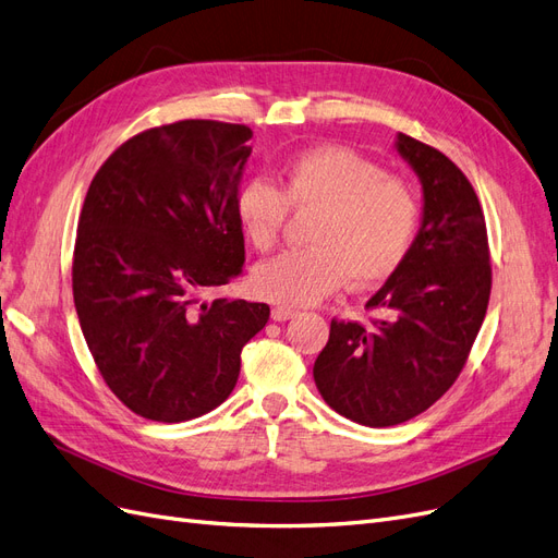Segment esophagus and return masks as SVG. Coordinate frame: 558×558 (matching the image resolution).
Masks as SVG:
<instances>
[{
  "instance_id": "1",
  "label": "esophagus",
  "mask_w": 558,
  "mask_h": 558,
  "mask_svg": "<svg viewBox=\"0 0 558 558\" xmlns=\"http://www.w3.org/2000/svg\"><path fill=\"white\" fill-rule=\"evenodd\" d=\"M296 315H299V311H296V308H290V305H276V308L271 311V317H274L276 322L292 319V317H296Z\"/></svg>"
}]
</instances>
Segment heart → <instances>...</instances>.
Returning a JSON list of instances; mask_svg holds the SVG:
<instances>
[{
    "label": "heart",
    "instance_id": "1",
    "mask_svg": "<svg viewBox=\"0 0 558 558\" xmlns=\"http://www.w3.org/2000/svg\"><path fill=\"white\" fill-rule=\"evenodd\" d=\"M290 208L313 213L303 247L262 262L253 290L276 303L303 305L345 282L366 290L399 271L415 245L424 204L417 187L343 146H315L282 159L280 187L264 175L241 183L233 210L247 243L268 253Z\"/></svg>",
    "mask_w": 558,
    "mask_h": 558
}]
</instances>
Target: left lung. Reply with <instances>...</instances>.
I'll list each match as a JSON object with an SVG mask.
<instances>
[{"label": "left lung", "mask_w": 558, "mask_h": 558, "mask_svg": "<svg viewBox=\"0 0 558 558\" xmlns=\"http://www.w3.org/2000/svg\"><path fill=\"white\" fill-rule=\"evenodd\" d=\"M399 153L424 187V218L408 259L366 308V325L331 319L315 385L364 426L403 424L457 383L487 315V222L469 178L434 146L399 134Z\"/></svg>", "instance_id": "1"}]
</instances>
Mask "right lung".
<instances>
[{
    "mask_svg": "<svg viewBox=\"0 0 558 558\" xmlns=\"http://www.w3.org/2000/svg\"><path fill=\"white\" fill-rule=\"evenodd\" d=\"M253 130L178 120L124 141L85 194L71 287L104 383L136 415L187 422L236 387L266 303L204 292L243 274L233 210Z\"/></svg>",
    "mask_w": 558,
    "mask_h": 558,
    "instance_id": "right-lung-1",
    "label": "right lung"
}]
</instances>
